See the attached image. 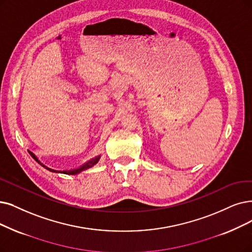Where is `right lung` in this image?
<instances>
[{
	"instance_id": "1",
	"label": "right lung",
	"mask_w": 252,
	"mask_h": 252,
	"mask_svg": "<svg viewBox=\"0 0 252 252\" xmlns=\"http://www.w3.org/2000/svg\"><path fill=\"white\" fill-rule=\"evenodd\" d=\"M29 153H30V155H31L37 162L41 165V166H43L44 168H46L47 170H49V172H53V173H58V174H65V175H77V174H79V173H82L83 170H86V169H88V168H90V167H92V166H94L98 161H99V159H100V157H101V155H98V156H96V157H94V158H92V159H90L89 161H87L86 163H84L83 165H80V166H78V167H76V168H73V169H69V170H56V169H53V168H50V167H48V166H46L45 164H43L41 161H40L39 159H38V157L33 153V152H31V151H29Z\"/></svg>"
}]
</instances>
